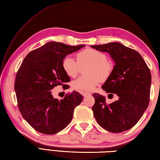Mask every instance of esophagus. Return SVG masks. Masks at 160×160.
Segmentation results:
<instances>
[{
    "instance_id": "34e87169",
    "label": "esophagus",
    "mask_w": 160,
    "mask_h": 160,
    "mask_svg": "<svg viewBox=\"0 0 160 160\" xmlns=\"http://www.w3.org/2000/svg\"><path fill=\"white\" fill-rule=\"evenodd\" d=\"M90 95V93L88 92H83L82 93V95L83 96V97H86V96Z\"/></svg>"
}]
</instances>
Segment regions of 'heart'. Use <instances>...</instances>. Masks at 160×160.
Listing matches in <instances>:
<instances>
[{"instance_id":"obj_1","label":"heart","mask_w":160,"mask_h":160,"mask_svg":"<svg viewBox=\"0 0 160 160\" xmlns=\"http://www.w3.org/2000/svg\"><path fill=\"white\" fill-rule=\"evenodd\" d=\"M89 65L86 73L89 76H83L73 81V88L81 92L94 90L102 80L110 76L113 65L108 61L105 54L93 49H86L77 54V61L71 56H66L62 61V68L69 77L74 78L81 70V68Z\"/></svg>"}]
</instances>
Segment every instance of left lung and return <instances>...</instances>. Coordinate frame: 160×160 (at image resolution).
Returning <instances> with one entry per match:
<instances>
[{
    "mask_svg": "<svg viewBox=\"0 0 160 160\" xmlns=\"http://www.w3.org/2000/svg\"><path fill=\"white\" fill-rule=\"evenodd\" d=\"M91 47L108 53L115 62L102 88L112 97L113 94L118 97V100L107 104L104 96L94 93L93 114L106 130L113 133L127 131L137 124L148 107L151 85L149 68L138 52L119 42Z\"/></svg>",
    "mask_w": 160,
    "mask_h": 160,
    "instance_id": "left-lung-1",
    "label": "left lung"
}]
</instances>
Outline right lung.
Returning a JSON list of instances; mask_svg holds the SVG:
<instances>
[{
	"label": "right lung",
	"mask_w": 160,
	"mask_h": 160,
	"mask_svg": "<svg viewBox=\"0 0 160 160\" xmlns=\"http://www.w3.org/2000/svg\"><path fill=\"white\" fill-rule=\"evenodd\" d=\"M85 47L49 42L32 51L24 58L14 82L19 109L23 118L40 133L54 134L70 124L74 110L83 100L73 91L58 100L52 90L57 86L68 89L70 78L62 68L66 56Z\"/></svg>",
	"instance_id": "right-lung-1"
}]
</instances>
